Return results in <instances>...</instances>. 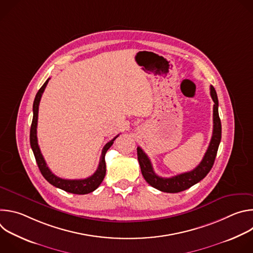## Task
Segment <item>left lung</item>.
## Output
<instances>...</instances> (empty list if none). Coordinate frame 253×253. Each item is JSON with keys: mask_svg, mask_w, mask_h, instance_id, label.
I'll return each instance as SVG.
<instances>
[{"mask_svg": "<svg viewBox=\"0 0 253 253\" xmlns=\"http://www.w3.org/2000/svg\"><path fill=\"white\" fill-rule=\"evenodd\" d=\"M210 95L214 102L213 105V132L212 137L209 143L208 149L197 167L189 172H185L182 174H178L176 176L170 178H164L158 176L152 167L151 161L148 158L147 154L144 152L140 147L137 148V156L140 164L141 172L146 180V182L149 183L152 187L168 193H177L180 191L186 190L198 183L202 180L208 172L211 170L214 160L217 154L218 146L221 140V122L218 114V98L216 94L215 89L210 86Z\"/></svg>", "mask_w": 253, "mask_h": 253, "instance_id": "8db88e82", "label": "left lung"}]
</instances>
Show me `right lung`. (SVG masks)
<instances>
[{
    "instance_id": "right-lung-1",
    "label": "right lung",
    "mask_w": 253,
    "mask_h": 253,
    "mask_svg": "<svg viewBox=\"0 0 253 253\" xmlns=\"http://www.w3.org/2000/svg\"><path fill=\"white\" fill-rule=\"evenodd\" d=\"M50 78L44 83V85L40 88L38 93L36 94L34 104H33V120L30 130V144L31 148L33 150L34 156L36 158V162L38 164V167L44 176V178L47 181L52 184L55 187H58L66 192H70L73 194H88L90 192H93L95 189L99 187V185L102 183L103 179L106 174V163H105V154L107 150L109 149L114 143V140L118 137V135L113 138L111 141L108 142L104 146L102 150V154L100 157V162L98 165L97 170L93 175H91L88 178L85 179H63L58 176H56L47 166V163L41 153L40 147L38 145V139H37V124H38V112H39V104L42 97V94L44 93V90L49 82Z\"/></svg>"
}]
</instances>
